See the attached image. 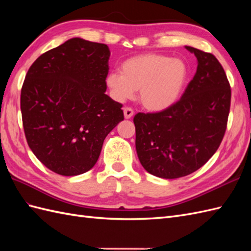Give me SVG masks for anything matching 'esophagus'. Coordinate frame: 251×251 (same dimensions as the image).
I'll return each mask as SVG.
<instances>
[{
	"instance_id": "34e87169",
	"label": "esophagus",
	"mask_w": 251,
	"mask_h": 251,
	"mask_svg": "<svg viewBox=\"0 0 251 251\" xmlns=\"http://www.w3.org/2000/svg\"><path fill=\"white\" fill-rule=\"evenodd\" d=\"M124 117L126 120H128V119H130V117L134 115V110H132L131 108H124Z\"/></svg>"
}]
</instances>
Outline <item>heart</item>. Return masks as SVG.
<instances>
[{"label": "heart", "mask_w": 251, "mask_h": 251, "mask_svg": "<svg viewBox=\"0 0 251 251\" xmlns=\"http://www.w3.org/2000/svg\"><path fill=\"white\" fill-rule=\"evenodd\" d=\"M188 79V67L180 59L161 54H142L121 65L120 72L105 77L113 98L125 101L139 89V100L146 109L159 112L174 105Z\"/></svg>", "instance_id": "heart-1"}]
</instances>
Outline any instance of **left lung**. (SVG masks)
Masks as SVG:
<instances>
[{
    "instance_id": "1",
    "label": "left lung",
    "mask_w": 251,
    "mask_h": 251,
    "mask_svg": "<svg viewBox=\"0 0 251 251\" xmlns=\"http://www.w3.org/2000/svg\"><path fill=\"white\" fill-rule=\"evenodd\" d=\"M197 70L182 97L158 113H138L136 150L148 173L164 179L184 177L206 164L219 148L231 104L230 84L209 52L185 46Z\"/></svg>"
}]
</instances>
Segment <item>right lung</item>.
Wrapping results in <instances>:
<instances>
[{
	"label": "right lung",
	"instance_id": "right-lung-1",
	"mask_svg": "<svg viewBox=\"0 0 251 251\" xmlns=\"http://www.w3.org/2000/svg\"><path fill=\"white\" fill-rule=\"evenodd\" d=\"M110 50L73 37L41 55L25 75L20 109L26 142L58 175L77 176L97 163L109 132L124 120L105 95Z\"/></svg>",
	"mask_w": 251,
	"mask_h": 251
}]
</instances>
